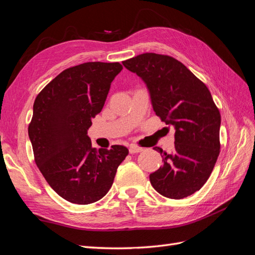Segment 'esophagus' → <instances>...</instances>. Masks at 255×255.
<instances>
[{
    "mask_svg": "<svg viewBox=\"0 0 255 255\" xmlns=\"http://www.w3.org/2000/svg\"><path fill=\"white\" fill-rule=\"evenodd\" d=\"M142 150H143V149L140 148V146H137V145H135V144H130V145H129V149H128V151H129L130 154L139 153V152H141Z\"/></svg>",
    "mask_w": 255,
    "mask_h": 255,
    "instance_id": "1",
    "label": "esophagus"
}]
</instances>
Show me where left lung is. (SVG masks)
Here are the masks:
<instances>
[{
  "label": "left lung",
  "instance_id": "obj_1",
  "mask_svg": "<svg viewBox=\"0 0 255 255\" xmlns=\"http://www.w3.org/2000/svg\"><path fill=\"white\" fill-rule=\"evenodd\" d=\"M122 64L145 83L156 116L175 128L171 153L154 148L164 165L150 174L153 188L170 199L195 194L208 180L220 153L221 117L210 90L171 56L144 53Z\"/></svg>",
  "mask_w": 255,
  "mask_h": 255
}]
</instances>
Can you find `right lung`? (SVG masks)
Wrapping results in <instances>:
<instances>
[{"label":"right lung","instance_id":"add662e5","mask_svg":"<svg viewBox=\"0 0 255 255\" xmlns=\"http://www.w3.org/2000/svg\"><path fill=\"white\" fill-rule=\"evenodd\" d=\"M122 68L101 61L68 68L36 97L28 126L35 163L54 191L71 203L102 199L128 154L118 144L110 150L92 148L87 135Z\"/></svg>","mask_w":255,"mask_h":255}]
</instances>
